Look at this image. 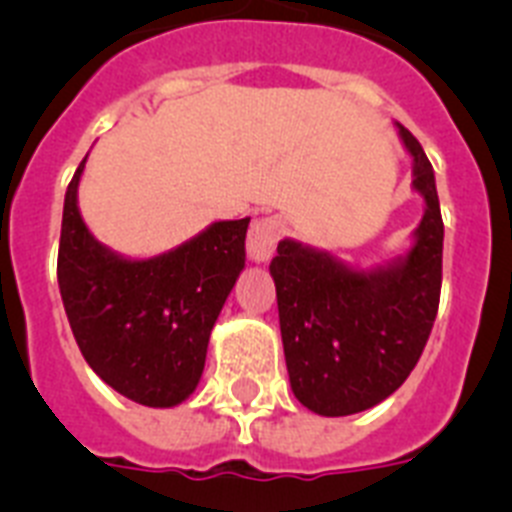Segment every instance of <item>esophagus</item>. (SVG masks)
I'll use <instances>...</instances> for the list:
<instances>
[{
	"label": "esophagus",
	"instance_id": "34e87169",
	"mask_svg": "<svg viewBox=\"0 0 512 512\" xmlns=\"http://www.w3.org/2000/svg\"><path fill=\"white\" fill-rule=\"evenodd\" d=\"M279 235H282V223L277 217H261L251 225L246 238V251L248 259L256 261V264H264L274 256V248H277Z\"/></svg>",
	"mask_w": 512,
	"mask_h": 512
}]
</instances>
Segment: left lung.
<instances>
[{"label":"left lung","mask_w":512,"mask_h":512,"mask_svg":"<svg viewBox=\"0 0 512 512\" xmlns=\"http://www.w3.org/2000/svg\"><path fill=\"white\" fill-rule=\"evenodd\" d=\"M395 125L413 161V189L423 197L408 251L356 266L284 238L269 266L289 384L307 410L325 418L387 400L418 364L438 312L443 220L436 176L415 135Z\"/></svg>","instance_id":"left-lung-1"}]
</instances>
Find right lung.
I'll return each mask as SVG.
<instances>
[{"instance_id":"right-lung-1","label":"right lung","mask_w":512,"mask_h":512,"mask_svg":"<svg viewBox=\"0 0 512 512\" xmlns=\"http://www.w3.org/2000/svg\"><path fill=\"white\" fill-rule=\"evenodd\" d=\"M84 164L63 200L58 289L66 318L102 382L146 408H176L197 390L217 315L246 269L251 217L215 220L176 248L133 259L84 223Z\"/></svg>"}]
</instances>
